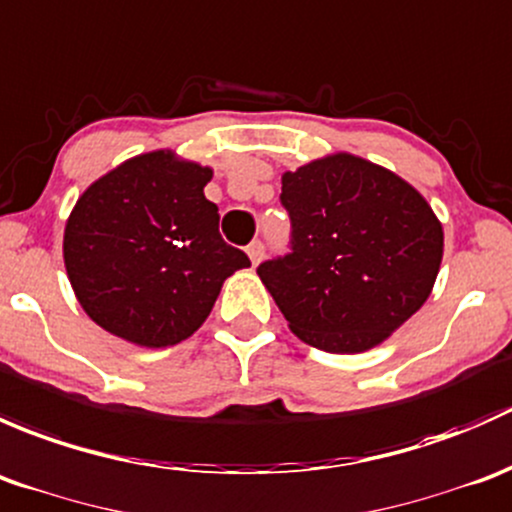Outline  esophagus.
Returning <instances> with one entry per match:
<instances>
[{"label":"esophagus","mask_w":512,"mask_h":512,"mask_svg":"<svg viewBox=\"0 0 512 512\" xmlns=\"http://www.w3.org/2000/svg\"><path fill=\"white\" fill-rule=\"evenodd\" d=\"M246 254H249L251 263H254V266H258V263L263 261V254H266V246H263L261 241H251V244L246 246Z\"/></svg>","instance_id":"34e87169"}]
</instances>
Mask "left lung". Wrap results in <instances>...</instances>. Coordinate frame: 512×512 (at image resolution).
Segmentation results:
<instances>
[{"mask_svg": "<svg viewBox=\"0 0 512 512\" xmlns=\"http://www.w3.org/2000/svg\"><path fill=\"white\" fill-rule=\"evenodd\" d=\"M291 254L258 266L288 328L325 352H365L426 303L444 229L394 172L335 152L283 172Z\"/></svg>", "mask_w": 512, "mask_h": 512, "instance_id": "8db88e82", "label": "left lung"}]
</instances>
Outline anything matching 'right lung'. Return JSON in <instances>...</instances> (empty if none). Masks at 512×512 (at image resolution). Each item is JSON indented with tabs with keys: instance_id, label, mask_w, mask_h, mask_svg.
Here are the masks:
<instances>
[{
	"instance_id": "1",
	"label": "right lung",
	"mask_w": 512,
	"mask_h": 512,
	"mask_svg": "<svg viewBox=\"0 0 512 512\" xmlns=\"http://www.w3.org/2000/svg\"><path fill=\"white\" fill-rule=\"evenodd\" d=\"M209 179L212 167L155 150L78 197L63 263L93 323L140 347L177 345L202 328L226 278L251 266L221 239Z\"/></svg>"
}]
</instances>
